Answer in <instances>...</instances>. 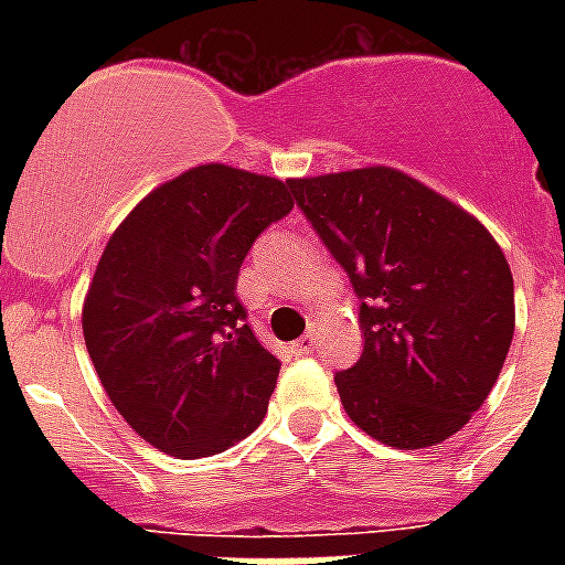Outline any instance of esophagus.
I'll use <instances>...</instances> for the list:
<instances>
[{
	"label": "esophagus",
	"instance_id": "esophagus-1",
	"mask_svg": "<svg viewBox=\"0 0 565 565\" xmlns=\"http://www.w3.org/2000/svg\"><path fill=\"white\" fill-rule=\"evenodd\" d=\"M313 352H317V337L313 334H305L301 340L292 343V358H308Z\"/></svg>",
	"mask_w": 565,
	"mask_h": 565
}]
</instances>
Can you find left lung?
I'll return each mask as SVG.
<instances>
[{
    "mask_svg": "<svg viewBox=\"0 0 565 565\" xmlns=\"http://www.w3.org/2000/svg\"><path fill=\"white\" fill-rule=\"evenodd\" d=\"M292 193L361 299V361L334 375L349 419L404 451L457 434L499 381L516 328L499 243L390 167L296 179Z\"/></svg>",
    "mask_w": 565,
    "mask_h": 565,
    "instance_id": "left-lung-1",
    "label": "left lung"
}]
</instances>
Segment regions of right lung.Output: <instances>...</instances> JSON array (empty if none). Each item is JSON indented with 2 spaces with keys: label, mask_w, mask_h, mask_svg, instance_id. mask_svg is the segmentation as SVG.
<instances>
[{
  "label": "right lung",
  "mask_w": 565,
  "mask_h": 565,
  "mask_svg": "<svg viewBox=\"0 0 565 565\" xmlns=\"http://www.w3.org/2000/svg\"><path fill=\"white\" fill-rule=\"evenodd\" d=\"M290 190L202 163L146 195L102 252L84 343L119 416L167 455H220L264 422L281 363L246 326L237 275Z\"/></svg>",
  "instance_id": "obj_1"
}]
</instances>
